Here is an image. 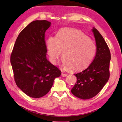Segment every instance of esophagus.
<instances>
[{"mask_svg":"<svg viewBox=\"0 0 122 122\" xmlns=\"http://www.w3.org/2000/svg\"><path fill=\"white\" fill-rule=\"evenodd\" d=\"M67 75V74H66V73L62 72V76H63V77H66V76Z\"/></svg>","mask_w":122,"mask_h":122,"instance_id":"obj_1","label":"esophagus"}]
</instances>
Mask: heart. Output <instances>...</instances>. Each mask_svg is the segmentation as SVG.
Listing matches in <instances>:
<instances>
[{
  "instance_id": "1",
  "label": "heart",
  "mask_w": 122,
  "mask_h": 122,
  "mask_svg": "<svg viewBox=\"0 0 122 122\" xmlns=\"http://www.w3.org/2000/svg\"><path fill=\"white\" fill-rule=\"evenodd\" d=\"M47 52L53 64L58 63L63 52V66L76 71L84 69L91 63L97 51L96 45L81 31L62 29L56 37L46 41Z\"/></svg>"
}]
</instances>
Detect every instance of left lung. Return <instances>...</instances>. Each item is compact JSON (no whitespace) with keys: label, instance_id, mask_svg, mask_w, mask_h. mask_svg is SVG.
<instances>
[{"label":"left lung","instance_id":"obj_1","mask_svg":"<svg viewBox=\"0 0 122 122\" xmlns=\"http://www.w3.org/2000/svg\"><path fill=\"white\" fill-rule=\"evenodd\" d=\"M94 35L97 51L94 60L86 69L74 74L77 81L71 89L76 97L86 100L92 98L100 92L110 77L111 53L103 37L95 27Z\"/></svg>","mask_w":122,"mask_h":122}]
</instances>
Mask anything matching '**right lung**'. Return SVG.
I'll list each match as a JSON object with an SVG mask.
<instances>
[{
  "mask_svg": "<svg viewBox=\"0 0 122 122\" xmlns=\"http://www.w3.org/2000/svg\"><path fill=\"white\" fill-rule=\"evenodd\" d=\"M51 22L33 21L17 37L10 57L15 83L29 97L39 98L46 95L55 79L61 75L57 67L47 60L45 40Z\"/></svg>",
  "mask_w": 122,
  "mask_h": 122,
  "instance_id": "add662e5",
  "label": "right lung"
}]
</instances>
